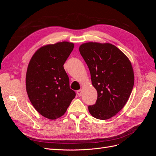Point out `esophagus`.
<instances>
[{"label":"esophagus","instance_id":"esophagus-1","mask_svg":"<svg viewBox=\"0 0 156 156\" xmlns=\"http://www.w3.org/2000/svg\"><path fill=\"white\" fill-rule=\"evenodd\" d=\"M77 94L79 96H81L83 94V90H79L77 91Z\"/></svg>","mask_w":156,"mask_h":156}]
</instances>
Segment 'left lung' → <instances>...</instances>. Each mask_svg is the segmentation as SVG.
<instances>
[{
    "label": "left lung",
    "instance_id": "left-lung-1",
    "mask_svg": "<svg viewBox=\"0 0 156 156\" xmlns=\"http://www.w3.org/2000/svg\"><path fill=\"white\" fill-rule=\"evenodd\" d=\"M96 89V103L88 106L90 115L100 120L115 116L130 96L134 85V73L127 56L109 43L87 42L79 47Z\"/></svg>",
    "mask_w": 156,
    "mask_h": 156
}]
</instances>
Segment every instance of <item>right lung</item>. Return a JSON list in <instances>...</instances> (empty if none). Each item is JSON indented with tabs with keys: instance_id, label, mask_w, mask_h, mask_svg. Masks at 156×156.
Listing matches in <instances>:
<instances>
[{
	"instance_id": "right-lung-1",
	"label": "right lung",
	"mask_w": 156,
	"mask_h": 156,
	"mask_svg": "<svg viewBox=\"0 0 156 156\" xmlns=\"http://www.w3.org/2000/svg\"><path fill=\"white\" fill-rule=\"evenodd\" d=\"M73 48L74 44L68 41L44 45L35 52L28 65V96L35 109L48 119L64 115L75 97L63 66Z\"/></svg>"
}]
</instances>
